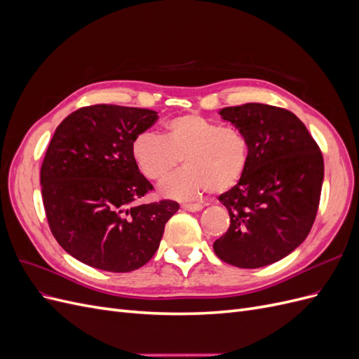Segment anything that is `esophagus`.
<instances>
[{
    "mask_svg": "<svg viewBox=\"0 0 359 359\" xmlns=\"http://www.w3.org/2000/svg\"><path fill=\"white\" fill-rule=\"evenodd\" d=\"M181 208L190 212H198V211H202L203 206L201 203H182Z\"/></svg>",
    "mask_w": 359,
    "mask_h": 359,
    "instance_id": "esophagus-1",
    "label": "esophagus"
}]
</instances>
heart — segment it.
<instances>
[{
    "mask_svg": "<svg viewBox=\"0 0 359 359\" xmlns=\"http://www.w3.org/2000/svg\"><path fill=\"white\" fill-rule=\"evenodd\" d=\"M132 156L142 175L153 181L168 177L182 158L186 169L163 181L158 190L163 196L187 201L235 187L247 169L248 142L238 128L186 114L169 119L161 137L137 135Z\"/></svg>",
    "mask_w": 359,
    "mask_h": 359,
    "instance_id": "obj_1",
    "label": "heart"
}]
</instances>
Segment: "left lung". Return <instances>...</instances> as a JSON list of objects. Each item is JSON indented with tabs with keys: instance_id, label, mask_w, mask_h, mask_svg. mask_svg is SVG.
<instances>
[{
	"instance_id": "8db88e82",
	"label": "left lung",
	"mask_w": 359,
	"mask_h": 359,
	"mask_svg": "<svg viewBox=\"0 0 359 359\" xmlns=\"http://www.w3.org/2000/svg\"><path fill=\"white\" fill-rule=\"evenodd\" d=\"M248 142V163L235 187L220 194L231 224L214 253L238 268L286 257L306 240L319 208L323 157L307 127L290 111L262 103L219 112Z\"/></svg>"
}]
</instances>
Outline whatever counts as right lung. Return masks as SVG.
Wrapping results in <instances>:
<instances>
[{
	"label": "right lung",
	"mask_w": 359,
	"mask_h": 359,
	"mask_svg": "<svg viewBox=\"0 0 359 359\" xmlns=\"http://www.w3.org/2000/svg\"><path fill=\"white\" fill-rule=\"evenodd\" d=\"M158 119L140 107L94 104L57 127L40 170L52 235L74 259L97 269L128 273L160 245L173 201L136 203L153 190L132 156V144Z\"/></svg>",
	"instance_id": "add662e5"
}]
</instances>
